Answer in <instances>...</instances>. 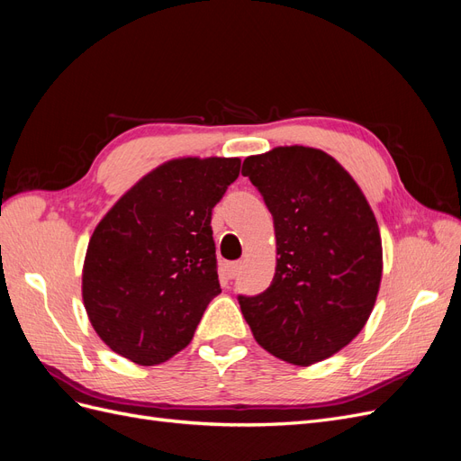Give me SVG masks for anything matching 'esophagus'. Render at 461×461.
<instances>
[{"instance_id": "34e87169", "label": "esophagus", "mask_w": 461, "mask_h": 461, "mask_svg": "<svg viewBox=\"0 0 461 461\" xmlns=\"http://www.w3.org/2000/svg\"><path fill=\"white\" fill-rule=\"evenodd\" d=\"M240 269H242V263H240V261L229 263V265H227V276H229V278H236V276H239Z\"/></svg>"}]
</instances>
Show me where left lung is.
<instances>
[{"instance_id":"obj_1","label":"left lung","mask_w":461,"mask_h":461,"mask_svg":"<svg viewBox=\"0 0 461 461\" xmlns=\"http://www.w3.org/2000/svg\"><path fill=\"white\" fill-rule=\"evenodd\" d=\"M273 215L276 269L269 288L239 296L258 344L294 366H312L350 344L379 292L383 246L375 215L329 153L275 148L244 159Z\"/></svg>"}]
</instances>
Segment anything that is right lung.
<instances>
[{
    "instance_id": "add662e5",
    "label": "right lung",
    "mask_w": 461,
    "mask_h": 461,
    "mask_svg": "<svg viewBox=\"0 0 461 461\" xmlns=\"http://www.w3.org/2000/svg\"><path fill=\"white\" fill-rule=\"evenodd\" d=\"M239 158H185L146 175L95 227L82 298L100 339L138 366L186 348L219 292L213 207Z\"/></svg>"
}]
</instances>
